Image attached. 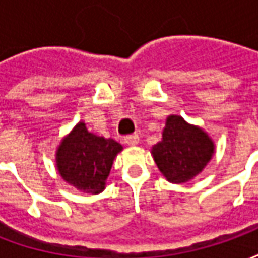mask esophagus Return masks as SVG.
Segmentation results:
<instances>
[{"mask_svg":"<svg viewBox=\"0 0 258 258\" xmlns=\"http://www.w3.org/2000/svg\"><path fill=\"white\" fill-rule=\"evenodd\" d=\"M124 142L127 144L128 146H134L137 145L138 142H140V137L137 134H133V135H127L125 138H124Z\"/></svg>","mask_w":258,"mask_h":258,"instance_id":"obj_1","label":"esophagus"}]
</instances>
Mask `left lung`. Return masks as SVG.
<instances>
[{"instance_id": "left-lung-1", "label": "left lung", "mask_w": 258, "mask_h": 258, "mask_svg": "<svg viewBox=\"0 0 258 258\" xmlns=\"http://www.w3.org/2000/svg\"><path fill=\"white\" fill-rule=\"evenodd\" d=\"M214 152V141L205 130L185 121L178 114H170L162 141L152 146L151 153L168 182L185 184L203 171Z\"/></svg>"}]
</instances>
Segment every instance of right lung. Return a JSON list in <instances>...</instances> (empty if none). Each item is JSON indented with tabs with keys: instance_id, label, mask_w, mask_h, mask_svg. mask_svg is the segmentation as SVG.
Returning <instances> with one entry per match:
<instances>
[{
	"instance_id": "right-lung-1",
	"label": "right lung",
	"mask_w": 258,
	"mask_h": 258,
	"mask_svg": "<svg viewBox=\"0 0 258 258\" xmlns=\"http://www.w3.org/2000/svg\"><path fill=\"white\" fill-rule=\"evenodd\" d=\"M121 151L118 142L91 133L84 121H79L59 144L56 170L80 192L98 195L105 189L113 160Z\"/></svg>"
}]
</instances>
